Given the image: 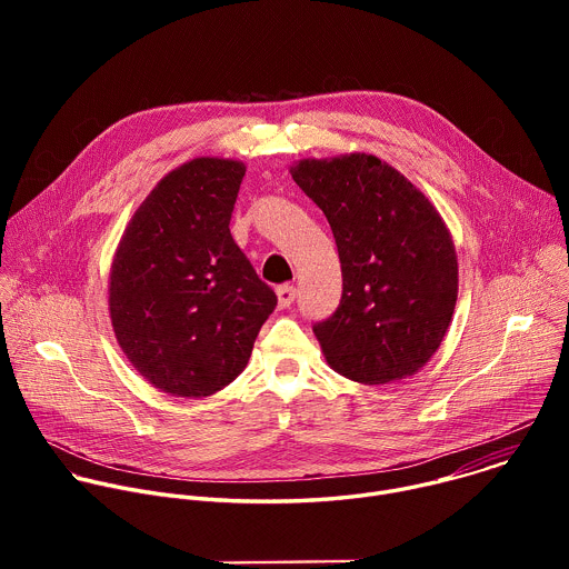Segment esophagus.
<instances>
[{"label":"esophagus","instance_id":"esophagus-1","mask_svg":"<svg viewBox=\"0 0 569 569\" xmlns=\"http://www.w3.org/2000/svg\"><path fill=\"white\" fill-rule=\"evenodd\" d=\"M295 297H297L295 286L283 283V286H279V288H277V299H279V306H281V308H288V306L295 301Z\"/></svg>","mask_w":569,"mask_h":569}]
</instances>
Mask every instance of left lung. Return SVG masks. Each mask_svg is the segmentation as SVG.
Instances as JSON below:
<instances>
[{
	"label": "left lung",
	"instance_id": "left-lung-1",
	"mask_svg": "<svg viewBox=\"0 0 569 569\" xmlns=\"http://www.w3.org/2000/svg\"><path fill=\"white\" fill-rule=\"evenodd\" d=\"M299 189L327 216L342 263L338 310L312 331L340 376L387 385L415 376L452 321L457 252L435 204L367 152L299 159Z\"/></svg>",
	"mask_w": 569,
	"mask_h": 569
}]
</instances>
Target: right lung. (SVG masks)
I'll return each instance as SVG.
<instances>
[{
    "label": "right lung",
    "mask_w": 569,
    "mask_h": 569,
    "mask_svg": "<svg viewBox=\"0 0 569 569\" xmlns=\"http://www.w3.org/2000/svg\"><path fill=\"white\" fill-rule=\"evenodd\" d=\"M246 176L196 157L161 178L130 218L110 268L117 342L159 391L202 398L248 367L277 295L229 233Z\"/></svg>",
    "instance_id": "obj_1"
}]
</instances>
